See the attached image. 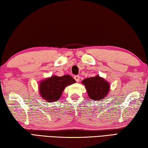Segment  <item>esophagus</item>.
<instances>
[{
  "label": "esophagus",
  "instance_id": "34e87169",
  "mask_svg": "<svg viewBox=\"0 0 148 148\" xmlns=\"http://www.w3.org/2000/svg\"><path fill=\"white\" fill-rule=\"evenodd\" d=\"M74 79L75 80H76V82H79V76H78V75H76V76H74Z\"/></svg>",
  "mask_w": 148,
  "mask_h": 148
}]
</instances>
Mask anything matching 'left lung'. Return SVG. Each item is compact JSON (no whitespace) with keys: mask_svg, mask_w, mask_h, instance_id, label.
Listing matches in <instances>:
<instances>
[{"mask_svg":"<svg viewBox=\"0 0 148 148\" xmlns=\"http://www.w3.org/2000/svg\"><path fill=\"white\" fill-rule=\"evenodd\" d=\"M82 84L86 86L89 97L93 101H99L104 98L110 89L108 82L99 76L85 79Z\"/></svg>","mask_w":148,"mask_h":148,"instance_id":"left-lung-1","label":"left lung"}]
</instances>
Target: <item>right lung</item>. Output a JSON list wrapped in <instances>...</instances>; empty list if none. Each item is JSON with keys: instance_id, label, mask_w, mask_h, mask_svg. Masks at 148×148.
<instances>
[{"instance_id": "obj_1", "label": "right lung", "mask_w": 148, "mask_h": 148, "mask_svg": "<svg viewBox=\"0 0 148 148\" xmlns=\"http://www.w3.org/2000/svg\"><path fill=\"white\" fill-rule=\"evenodd\" d=\"M75 82V79L70 75H64L60 77L51 76L50 78L42 81L40 84L41 97L48 102L59 101L66 86Z\"/></svg>"}]
</instances>
